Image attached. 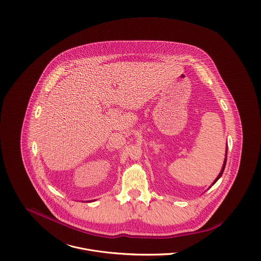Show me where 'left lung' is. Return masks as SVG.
I'll return each mask as SVG.
<instances>
[{
    "label": "left lung",
    "mask_w": 261,
    "mask_h": 261,
    "mask_svg": "<svg viewBox=\"0 0 261 261\" xmlns=\"http://www.w3.org/2000/svg\"><path fill=\"white\" fill-rule=\"evenodd\" d=\"M225 152H226V153H225V159H224L223 166H222V169H221V172H220V173H219V175H218V176H217V178H216V179H215V180H214V182H213V183H212V185H214V184H215V183H216V182H217V181H218V180H219V179H220V178H221V176H222V174H223L224 169H225V166H226V161H227V148H226V151H225ZM210 187H211V186H210ZM210 187H209V188H210Z\"/></svg>",
    "instance_id": "8db88e82"
}]
</instances>
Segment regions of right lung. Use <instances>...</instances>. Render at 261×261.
<instances>
[{
	"instance_id": "obj_1",
	"label": "right lung",
	"mask_w": 261,
	"mask_h": 261,
	"mask_svg": "<svg viewBox=\"0 0 261 261\" xmlns=\"http://www.w3.org/2000/svg\"><path fill=\"white\" fill-rule=\"evenodd\" d=\"M89 202H90V201H89Z\"/></svg>"
}]
</instances>
